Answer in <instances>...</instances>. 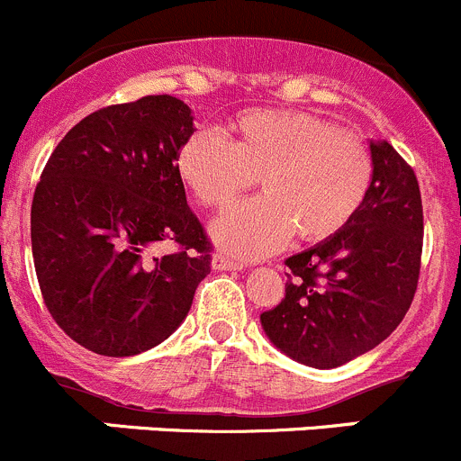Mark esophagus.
<instances>
[{"label":"esophagus","mask_w":461,"mask_h":461,"mask_svg":"<svg viewBox=\"0 0 461 461\" xmlns=\"http://www.w3.org/2000/svg\"><path fill=\"white\" fill-rule=\"evenodd\" d=\"M241 267H244V264L229 258V255H224V253L212 255V268H215V271H240Z\"/></svg>","instance_id":"1"}]
</instances>
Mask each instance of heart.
Segmentation results:
<instances>
[{"label": "heart", "instance_id": "b5f03b06", "mask_svg": "<svg viewBox=\"0 0 461 461\" xmlns=\"http://www.w3.org/2000/svg\"><path fill=\"white\" fill-rule=\"evenodd\" d=\"M176 175L203 208L230 206L255 179L262 197L230 208L211 224L220 249L258 258L291 232L330 240L354 220L372 185L366 145L307 112L249 109L217 131L199 130L176 154Z\"/></svg>", "mask_w": 461, "mask_h": 461}]
</instances>
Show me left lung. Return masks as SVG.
<instances>
[{
  "label": "left lung",
  "instance_id": "8db88e82",
  "mask_svg": "<svg viewBox=\"0 0 461 461\" xmlns=\"http://www.w3.org/2000/svg\"><path fill=\"white\" fill-rule=\"evenodd\" d=\"M372 185L343 230L286 259V294L259 316L303 366L330 370L384 343L414 298L423 208L417 176L387 140H370Z\"/></svg>",
  "mask_w": 461,
  "mask_h": 461
}]
</instances>
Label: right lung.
<instances>
[{"label": "right lung", "mask_w": 461, "mask_h": 461, "mask_svg": "<svg viewBox=\"0 0 461 461\" xmlns=\"http://www.w3.org/2000/svg\"><path fill=\"white\" fill-rule=\"evenodd\" d=\"M193 131L184 100L145 95L82 118L44 166L31 206L40 291L91 352L134 357L163 343L211 273V241L176 175ZM161 240L180 249L154 256Z\"/></svg>", "instance_id": "1"}]
</instances>
